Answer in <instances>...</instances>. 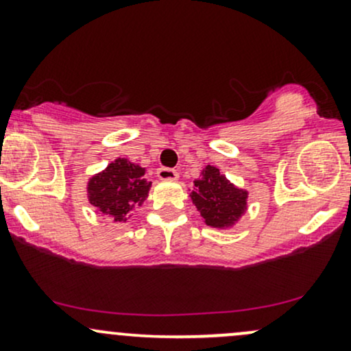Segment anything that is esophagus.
I'll use <instances>...</instances> for the list:
<instances>
[{
	"instance_id": "obj_1",
	"label": "esophagus",
	"mask_w": 351,
	"mask_h": 351,
	"mask_svg": "<svg viewBox=\"0 0 351 351\" xmlns=\"http://www.w3.org/2000/svg\"><path fill=\"white\" fill-rule=\"evenodd\" d=\"M156 176L163 181H175V180H178V171L171 170V168L162 167L156 170Z\"/></svg>"
}]
</instances>
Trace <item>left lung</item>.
<instances>
[{
    "label": "left lung",
    "instance_id": "8db88e82",
    "mask_svg": "<svg viewBox=\"0 0 351 351\" xmlns=\"http://www.w3.org/2000/svg\"><path fill=\"white\" fill-rule=\"evenodd\" d=\"M203 178L195 181L191 193L193 204L198 208L204 223L213 228H228L234 224L245 211L247 193L232 186L216 167H204Z\"/></svg>",
    "mask_w": 351,
    "mask_h": 351
}]
</instances>
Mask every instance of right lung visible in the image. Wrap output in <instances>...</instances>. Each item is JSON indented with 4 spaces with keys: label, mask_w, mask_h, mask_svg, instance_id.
<instances>
[{
    "label": "right lung",
    "mask_w": 351,
    "mask_h": 351,
    "mask_svg": "<svg viewBox=\"0 0 351 351\" xmlns=\"http://www.w3.org/2000/svg\"><path fill=\"white\" fill-rule=\"evenodd\" d=\"M145 168L125 158L115 160L87 184L88 201L102 215L114 217L115 223L127 221V215L148 196L152 181H147Z\"/></svg>",
    "instance_id": "right-lung-1"
}]
</instances>
